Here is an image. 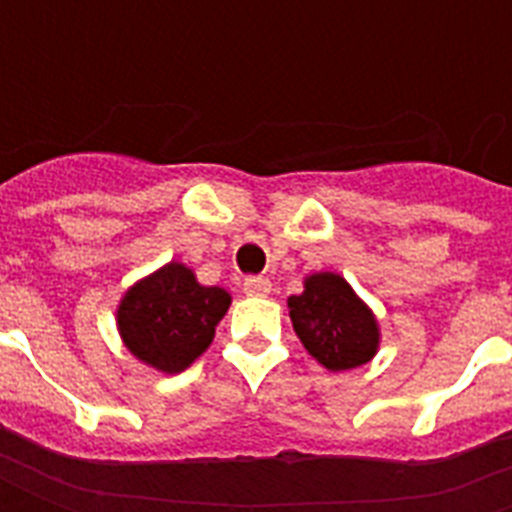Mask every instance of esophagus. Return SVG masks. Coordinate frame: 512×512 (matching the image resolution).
I'll list each match as a JSON object with an SVG mask.
<instances>
[{
  "mask_svg": "<svg viewBox=\"0 0 512 512\" xmlns=\"http://www.w3.org/2000/svg\"><path fill=\"white\" fill-rule=\"evenodd\" d=\"M246 296H268L271 293V282L266 277H249L244 282Z\"/></svg>",
  "mask_w": 512,
  "mask_h": 512,
  "instance_id": "esophagus-1",
  "label": "esophagus"
}]
</instances>
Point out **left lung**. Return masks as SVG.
Returning a JSON list of instances; mask_svg holds the SVG:
<instances>
[{
    "mask_svg": "<svg viewBox=\"0 0 512 512\" xmlns=\"http://www.w3.org/2000/svg\"><path fill=\"white\" fill-rule=\"evenodd\" d=\"M290 321L304 348L329 370L367 365L378 348V323L340 274H312L288 299Z\"/></svg>",
    "mask_w": 512,
    "mask_h": 512,
    "instance_id": "left-lung-1",
    "label": "left lung"
}]
</instances>
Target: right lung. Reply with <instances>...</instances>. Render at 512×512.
Masks as SVG:
<instances>
[{"label":"right lung","instance_id":"1","mask_svg":"<svg viewBox=\"0 0 512 512\" xmlns=\"http://www.w3.org/2000/svg\"><path fill=\"white\" fill-rule=\"evenodd\" d=\"M227 307V290L205 288L191 268L169 263L123 296L117 326L136 359L161 373H180L213 343Z\"/></svg>","mask_w":512,"mask_h":512}]
</instances>
